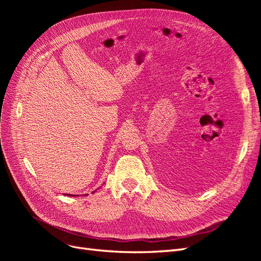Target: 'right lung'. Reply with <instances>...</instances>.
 Segmentation results:
<instances>
[{
	"mask_svg": "<svg viewBox=\"0 0 261 261\" xmlns=\"http://www.w3.org/2000/svg\"><path fill=\"white\" fill-rule=\"evenodd\" d=\"M96 192V191H94ZM94 192H92V193H94ZM63 195H66V196H70V197H76V196H80V195H72V194H63Z\"/></svg>",
	"mask_w": 261,
	"mask_h": 261,
	"instance_id": "1",
	"label": "right lung"
}]
</instances>
